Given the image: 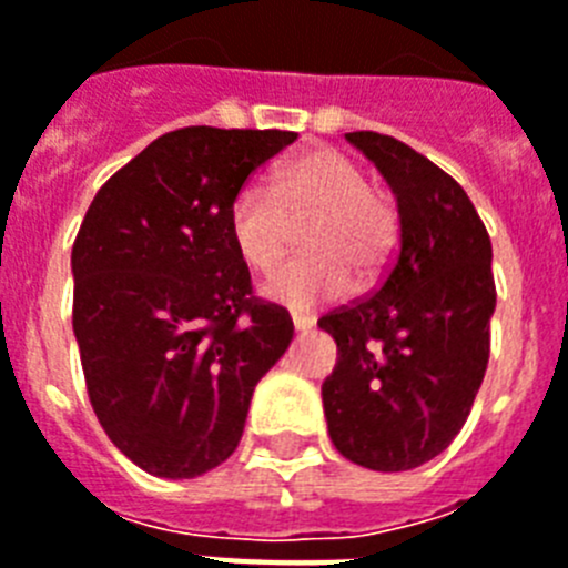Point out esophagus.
<instances>
[{
    "instance_id": "1",
    "label": "esophagus",
    "mask_w": 568,
    "mask_h": 568,
    "mask_svg": "<svg viewBox=\"0 0 568 568\" xmlns=\"http://www.w3.org/2000/svg\"><path fill=\"white\" fill-rule=\"evenodd\" d=\"M292 324L297 332H308L312 326H315V317L303 315V312H292Z\"/></svg>"
}]
</instances>
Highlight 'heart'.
Instances as JSON below:
<instances>
[{
	"label": "heart",
	"mask_w": 568,
	"mask_h": 568,
	"mask_svg": "<svg viewBox=\"0 0 568 568\" xmlns=\"http://www.w3.org/2000/svg\"><path fill=\"white\" fill-rule=\"evenodd\" d=\"M315 219L303 247L315 256L288 262L268 276L265 294L283 306L306 308L347 292L349 274L371 280L399 242V210L356 160L335 149L297 156L274 178L247 180L227 215L230 239L253 271H271L283 260L292 221Z\"/></svg>",
	"instance_id": "obj_1"
}]
</instances>
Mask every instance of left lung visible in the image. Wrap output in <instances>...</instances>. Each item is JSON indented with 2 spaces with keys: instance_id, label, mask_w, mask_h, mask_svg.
I'll use <instances>...</instances> for the list:
<instances>
[{
  "instance_id": "left-lung-1",
  "label": "left lung",
  "mask_w": 568,
  "mask_h": 568,
  "mask_svg": "<svg viewBox=\"0 0 568 568\" xmlns=\"http://www.w3.org/2000/svg\"><path fill=\"white\" fill-rule=\"evenodd\" d=\"M347 140L394 189L399 244L379 288L317 321L338 344L321 394L344 458L403 473L437 458L476 403L496 308L493 247L467 192L440 165L385 133Z\"/></svg>"
}]
</instances>
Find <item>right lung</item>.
<instances>
[{
  "label": "right lung",
  "mask_w": 568,
  "mask_h": 568,
  "mask_svg": "<svg viewBox=\"0 0 568 568\" xmlns=\"http://www.w3.org/2000/svg\"><path fill=\"white\" fill-rule=\"evenodd\" d=\"M294 131L192 124L95 192L72 244V329L92 412L140 469L195 478L236 452L256 382L294 338L230 239L239 189Z\"/></svg>",
  "instance_id": "right-lung-1"
}]
</instances>
